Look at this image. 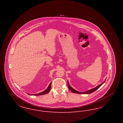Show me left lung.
<instances>
[{"label": "left lung", "mask_w": 123, "mask_h": 123, "mask_svg": "<svg viewBox=\"0 0 123 123\" xmlns=\"http://www.w3.org/2000/svg\"><path fill=\"white\" fill-rule=\"evenodd\" d=\"M105 80H106V79H105ZM105 81L103 82L102 83H101V84H99V85H98V86H97L96 87H95V88H92V89H90V90H88V91H85V92H78V91H76V90H75L74 89H73V88H72L71 86H70V84H69V82H68H68H67V84H68V88H69V89L71 90V91L72 92V93H76V94H90V93H92V92H93L94 91H96L97 89H98L105 82Z\"/></svg>", "instance_id": "1"}]
</instances>
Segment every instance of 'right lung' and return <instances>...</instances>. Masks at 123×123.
<instances>
[{
  "label": "right lung",
  "instance_id": "add662e5",
  "mask_svg": "<svg viewBox=\"0 0 123 123\" xmlns=\"http://www.w3.org/2000/svg\"><path fill=\"white\" fill-rule=\"evenodd\" d=\"M51 82L50 83V84L49 85L48 87H47L46 90H45V91L42 92L41 93H40L39 94H33L32 95H43V94H47L48 93H49L50 91V89H51ZM29 94V95H30V94Z\"/></svg>",
  "mask_w": 123,
  "mask_h": 123
}]
</instances>
